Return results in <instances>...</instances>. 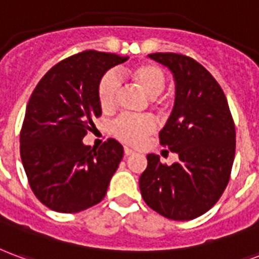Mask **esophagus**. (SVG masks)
<instances>
[{"instance_id":"obj_1","label":"esophagus","mask_w":259,"mask_h":259,"mask_svg":"<svg viewBox=\"0 0 259 259\" xmlns=\"http://www.w3.org/2000/svg\"><path fill=\"white\" fill-rule=\"evenodd\" d=\"M136 152L135 151H133V149H130V148H127V147H124V155H126V156H130V155H135Z\"/></svg>"}]
</instances>
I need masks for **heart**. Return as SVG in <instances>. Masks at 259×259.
Returning a JSON list of instances; mask_svg holds the SVG:
<instances>
[{"mask_svg":"<svg viewBox=\"0 0 259 259\" xmlns=\"http://www.w3.org/2000/svg\"><path fill=\"white\" fill-rule=\"evenodd\" d=\"M123 75L143 95L149 97V104L154 110L162 112L166 108V97L162 92L166 86L167 76L162 67L151 61H143L126 68ZM119 89V81L111 72L101 76L97 86V99L104 112H110L115 108ZM154 130L155 122L151 116H120L112 123V135L119 141L129 145L141 144Z\"/></svg>","mask_w":259,"mask_h":259,"instance_id":"b5f03b06","label":"heart"}]
</instances>
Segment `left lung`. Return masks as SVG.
I'll return each instance as SVG.
<instances>
[{"label":"left lung","mask_w":259,"mask_h":259,"mask_svg":"<svg viewBox=\"0 0 259 259\" xmlns=\"http://www.w3.org/2000/svg\"><path fill=\"white\" fill-rule=\"evenodd\" d=\"M173 72L176 100L160 144L178 154L167 166L147 155L140 177L144 202L160 215L189 221L200 217L221 198L231 177L236 132L221 86L202 64L178 53H151Z\"/></svg>","instance_id":"obj_1"}]
</instances>
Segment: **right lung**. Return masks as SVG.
Here are the masks:
<instances>
[{"mask_svg":"<svg viewBox=\"0 0 259 259\" xmlns=\"http://www.w3.org/2000/svg\"><path fill=\"white\" fill-rule=\"evenodd\" d=\"M127 59L81 52L52 67L32 92L20 132V156L32 192L53 211L78 212L104 199L123 147L108 139L95 149L82 139L101 115V76Z\"/></svg>","mask_w":259,"mask_h":259,"instance_id":"1","label":"right lung"}]
</instances>
